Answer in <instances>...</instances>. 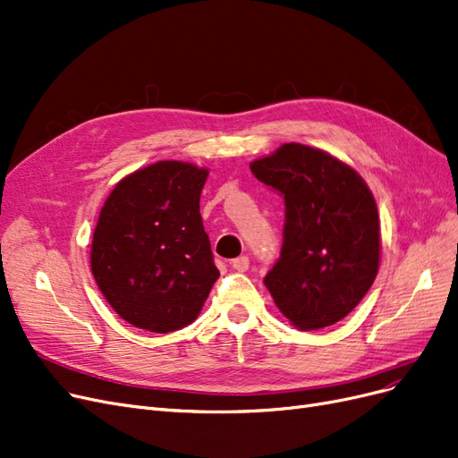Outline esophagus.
<instances>
[{"label": "esophagus", "instance_id": "obj_1", "mask_svg": "<svg viewBox=\"0 0 458 458\" xmlns=\"http://www.w3.org/2000/svg\"><path fill=\"white\" fill-rule=\"evenodd\" d=\"M232 267L235 269V272H247V269H249V257H238V259H233L232 262Z\"/></svg>", "mask_w": 458, "mask_h": 458}]
</instances>
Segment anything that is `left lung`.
<instances>
[{
  "instance_id": "obj_1",
  "label": "left lung",
  "mask_w": 458,
  "mask_h": 458,
  "mask_svg": "<svg viewBox=\"0 0 458 458\" xmlns=\"http://www.w3.org/2000/svg\"><path fill=\"white\" fill-rule=\"evenodd\" d=\"M284 198L277 264L264 279L279 311L300 330L347 317L374 284L381 260L377 203L366 181L323 148L284 143L250 162Z\"/></svg>"
}]
</instances>
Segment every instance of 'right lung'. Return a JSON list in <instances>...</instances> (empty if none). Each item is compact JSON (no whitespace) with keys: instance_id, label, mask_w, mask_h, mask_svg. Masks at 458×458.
Instances as JSON below:
<instances>
[{"instance_id":"right-lung-1","label":"right lung","mask_w":458,"mask_h":458,"mask_svg":"<svg viewBox=\"0 0 458 458\" xmlns=\"http://www.w3.org/2000/svg\"><path fill=\"white\" fill-rule=\"evenodd\" d=\"M208 167L160 160L116 182L99 211L90 269L126 323L165 334L199 315L218 269L203 230Z\"/></svg>"}]
</instances>
